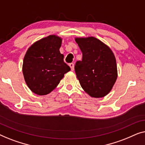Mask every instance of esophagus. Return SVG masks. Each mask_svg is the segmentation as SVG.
<instances>
[{
  "label": "esophagus",
  "mask_w": 145,
  "mask_h": 145,
  "mask_svg": "<svg viewBox=\"0 0 145 145\" xmlns=\"http://www.w3.org/2000/svg\"><path fill=\"white\" fill-rule=\"evenodd\" d=\"M69 66L70 67L71 70L73 71V70H74V64H73V63H70V64H69Z\"/></svg>",
  "instance_id": "1"
}]
</instances>
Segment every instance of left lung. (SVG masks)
Instances as JSON below:
<instances>
[{
    "label": "left lung",
    "mask_w": 145,
    "mask_h": 145,
    "mask_svg": "<svg viewBox=\"0 0 145 145\" xmlns=\"http://www.w3.org/2000/svg\"><path fill=\"white\" fill-rule=\"evenodd\" d=\"M82 52L75 72L83 90L91 97H105L112 90L118 77L115 56L112 50L94 37L75 39Z\"/></svg>",
    "instance_id": "8db88e82"
}]
</instances>
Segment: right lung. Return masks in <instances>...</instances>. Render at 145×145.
<instances>
[{"label": "right lung", "mask_w": 145, "mask_h": 145, "mask_svg": "<svg viewBox=\"0 0 145 145\" xmlns=\"http://www.w3.org/2000/svg\"><path fill=\"white\" fill-rule=\"evenodd\" d=\"M62 39L49 35L34 42L24 56L22 72L33 93L46 95L57 87L70 68L60 52Z\"/></svg>", "instance_id": "add662e5"}]
</instances>
